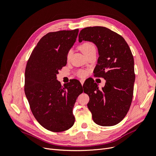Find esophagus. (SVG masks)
I'll list each match as a JSON object with an SVG mask.
<instances>
[{
	"mask_svg": "<svg viewBox=\"0 0 156 156\" xmlns=\"http://www.w3.org/2000/svg\"><path fill=\"white\" fill-rule=\"evenodd\" d=\"M80 82H81V84H82V86H83L84 83V79H81V80H80Z\"/></svg>",
	"mask_w": 156,
	"mask_h": 156,
	"instance_id": "esophagus-1",
	"label": "esophagus"
}]
</instances>
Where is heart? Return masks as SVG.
<instances>
[{"instance_id":"b5f03b06","label":"heart","mask_w":156,"mask_h":156,"mask_svg":"<svg viewBox=\"0 0 156 156\" xmlns=\"http://www.w3.org/2000/svg\"><path fill=\"white\" fill-rule=\"evenodd\" d=\"M79 49H81V51L83 52V53L84 55L88 53V52L90 51L91 50L96 49L94 44L90 43V42H85V43H83V44H81L79 46ZM71 55H72V51L69 50L67 53V59H69L70 58ZM86 75H87V72L84 70H79L77 72V75L79 77H83L85 76Z\"/></svg>"}]
</instances>
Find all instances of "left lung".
<instances>
[{
  "label": "left lung",
  "instance_id": "8db88e82",
  "mask_svg": "<svg viewBox=\"0 0 156 156\" xmlns=\"http://www.w3.org/2000/svg\"><path fill=\"white\" fill-rule=\"evenodd\" d=\"M83 41L96 45L99 57L94 73L106 80L101 90L94 81L84 86V92L90 98L88 108L96 124L115 126L124 119L133 99V55L124 37L106 27L84 28L79 35V41Z\"/></svg>",
  "mask_w": 156,
  "mask_h": 156
}]
</instances>
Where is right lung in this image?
<instances>
[{
	"instance_id": "1",
	"label": "right lung",
	"mask_w": 156,
	"mask_h": 156,
	"mask_svg": "<svg viewBox=\"0 0 156 156\" xmlns=\"http://www.w3.org/2000/svg\"><path fill=\"white\" fill-rule=\"evenodd\" d=\"M79 29L49 32L32 52L25 74V93L33 115L46 129L61 132L75 122L73 108L83 93L78 80L62 86L58 71L67 64V53L76 41Z\"/></svg>"
}]
</instances>
